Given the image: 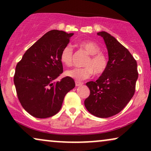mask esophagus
Wrapping results in <instances>:
<instances>
[{
  "mask_svg": "<svg viewBox=\"0 0 151 151\" xmlns=\"http://www.w3.org/2000/svg\"><path fill=\"white\" fill-rule=\"evenodd\" d=\"M83 83L81 82V81H75V85L77 86H79L81 85H82Z\"/></svg>",
  "mask_w": 151,
  "mask_h": 151,
  "instance_id": "1",
  "label": "esophagus"
}]
</instances>
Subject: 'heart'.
<instances>
[{"instance_id": "1", "label": "heart", "mask_w": 151, "mask_h": 151, "mask_svg": "<svg viewBox=\"0 0 151 151\" xmlns=\"http://www.w3.org/2000/svg\"><path fill=\"white\" fill-rule=\"evenodd\" d=\"M79 45L89 55L84 63L85 67L66 71V75L76 80L81 81L91 77L93 74L96 76L104 74L108 68V60L104 54L100 52L101 49L98 44L93 41L85 40L79 42ZM72 56L73 49L72 46L68 45L62 50L60 60L66 66H70L72 63Z\"/></svg>"}]
</instances>
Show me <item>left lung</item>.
<instances>
[{"instance_id": "1", "label": "left lung", "mask_w": 151, "mask_h": 151, "mask_svg": "<svg viewBox=\"0 0 151 151\" xmlns=\"http://www.w3.org/2000/svg\"><path fill=\"white\" fill-rule=\"evenodd\" d=\"M108 50V68L96 81H89L90 94L84 101L88 111L99 118L119 114L133 97L138 73L137 62L129 51L108 32L97 33Z\"/></svg>"}]
</instances>
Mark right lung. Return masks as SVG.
<instances>
[{"instance_id":"1","label":"right lung","mask_w":151,"mask_h":151,"mask_svg":"<svg viewBox=\"0 0 151 151\" xmlns=\"http://www.w3.org/2000/svg\"><path fill=\"white\" fill-rule=\"evenodd\" d=\"M73 35L49 31L17 64L14 75L17 95L22 106L32 116L45 119L58 113L65 95L75 86L74 79L69 77L55 81L63 72L60 54Z\"/></svg>"}]
</instances>
